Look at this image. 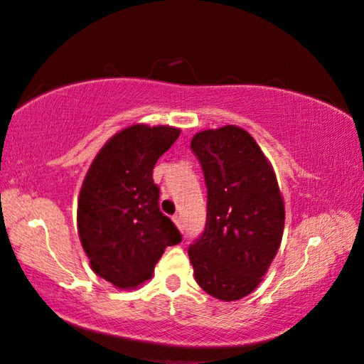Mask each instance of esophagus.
Returning <instances> with one entry per match:
<instances>
[{
	"instance_id": "obj_1",
	"label": "esophagus",
	"mask_w": 364,
	"mask_h": 364,
	"mask_svg": "<svg viewBox=\"0 0 364 364\" xmlns=\"http://www.w3.org/2000/svg\"><path fill=\"white\" fill-rule=\"evenodd\" d=\"M173 223L176 224V228L180 229V231H183V219H181V216H178V214H176V216H173Z\"/></svg>"
}]
</instances>
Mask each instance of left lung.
Here are the masks:
<instances>
[{
  "label": "left lung",
  "mask_w": 364,
  "mask_h": 364,
  "mask_svg": "<svg viewBox=\"0 0 364 364\" xmlns=\"http://www.w3.org/2000/svg\"><path fill=\"white\" fill-rule=\"evenodd\" d=\"M191 150L208 188V218L189 247L198 285L214 299L257 289L282 242L285 208L269 158L237 125L198 132Z\"/></svg>",
  "instance_id": "8db88e82"
}]
</instances>
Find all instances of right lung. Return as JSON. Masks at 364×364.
Listing matches in <instances>:
<instances>
[{"label": "right lung", "mask_w": 364, "mask_h": 364, "mask_svg": "<svg viewBox=\"0 0 364 364\" xmlns=\"http://www.w3.org/2000/svg\"><path fill=\"white\" fill-rule=\"evenodd\" d=\"M181 130L135 124L107 140L82 183L77 231L90 269L117 289L151 279L168 245L181 234L158 208L153 168Z\"/></svg>", "instance_id": "obj_1"}]
</instances>
